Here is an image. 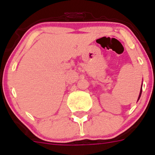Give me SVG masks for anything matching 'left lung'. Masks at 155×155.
I'll use <instances>...</instances> for the list:
<instances>
[{"instance_id": "1", "label": "left lung", "mask_w": 155, "mask_h": 155, "mask_svg": "<svg viewBox=\"0 0 155 155\" xmlns=\"http://www.w3.org/2000/svg\"><path fill=\"white\" fill-rule=\"evenodd\" d=\"M141 92H142V85H141V90H140V93H139V95H138V101L139 100L140 97H141ZM137 101V102H138Z\"/></svg>"}]
</instances>
